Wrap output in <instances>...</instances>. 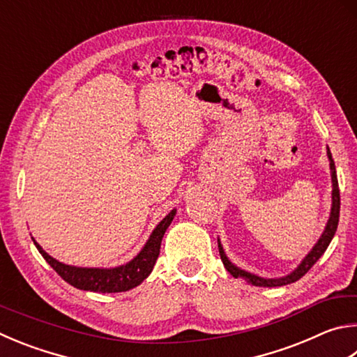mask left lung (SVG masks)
Segmentation results:
<instances>
[{"mask_svg":"<svg viewBox=\"0 0 357 357\" xmlns=\"http://www.w3.org/2000/svg\"><path fill=\"white\" fill-rule=\"evenodd\" d=\"M328 158H329V165H331V176H333V209H331V217L328 220V225H326V229L323 232V236L320 237L319 243H317L312 251L309 252L306 256V259L300 264V267H298L294 273H290L286 278H280V280H265V278H259L256 275H251L248 271H243L241 268H237L234 264L229 262V259L226 257L225 251L222 248V245H220L218 241V251H220V257H222V262L225 265V268L229 271V273L234 276V278H243L245 281L251 282L252 286H259V287H281V286H287L290 282H295L303 278L304 275L307 273V271L312 268V265L319 261L321 257L323 252L326 251L328 245L331 243L333 237L337 231V225H339V215H340V190H339V183H337V173H335V165H334V160L331 156V151H329L328 148Z\"/></svg>","mask_w":357,"mask_h":357,"instance_id":"8db88e82","label":"left lung"}]
</instances>
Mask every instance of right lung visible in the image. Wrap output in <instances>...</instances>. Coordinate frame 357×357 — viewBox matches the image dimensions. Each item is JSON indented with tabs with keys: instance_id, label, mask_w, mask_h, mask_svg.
Returning <instances> with one entry per match:
<instances>
[{
	"instance_id": "1",
	"label": "right lung",
	"mask_w": 357,
	"mask_h": 357,
	"mask_svg": "<svg viewBox=\"0 0 357 357\" xmlns=\"http://www.w3.org/2000/svg\"><path fill=\"white\" fill-rule=\"evenodd\" d=\"M176 211H172L168 215L162 220L153 231V234L148 238L146 245L144 246L137 257H134L131 262L116 268H79L66 265L56 261L47 252L42 250V246L36 241V246L40 255L43 256L54 271L59 275L63 281H67L70 286L81 290L90 291H101V294H115V291H126L132 287H137L145 278L151 273V270L156 264L160 251V242L164 237L165 231L170 226L172 220Z\"/></svg>"
}]
</instances>
